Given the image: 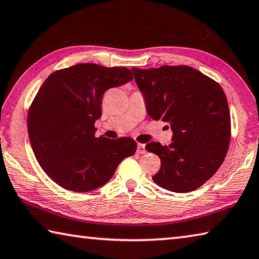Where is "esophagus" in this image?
Wrapping results in <instances>:
<instances>
[{"instance_id": "esophagus-1", "label": "esophagus", "mask_w": 259, "mask_h": 259, "mask_svg": "<svg viewBox=\"0 0 259 259\" xmlns=\"http://www.w3.org/2000/svg\"><path fill=\"white\" fill-rule=\"evenodd\" d=\"M137 153L138 154H145L146 149H145V145L144 144H138L137 146Z\"/></svg>"}]
</instances>
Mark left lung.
I'll return each mask as SVG.
<instances>
[{
    "instance_id": "obj_1",
    "label": "left lung",
    "mask_w": 259,
    "mask_h": 259,
    "mask_svg": "<svg viewBox=\"0 0 259 259\" xmlns=\"http://www.w3.org/2000/svg\"><path fill=\"white\" fill-rule=\"evenodd\" d=\"M133 72L148 115L168 122L173 133L168 146L146 145L161 158L154 182L175 192L197 189L215 175L228 153L231 120L222 87L188 65L133 68Z\"/></svg>"
}]
</instances>
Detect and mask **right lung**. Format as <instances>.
I'll list each match as a JSON object with an SVG mask.
<instances>
[{
  "label": "right lung",
  "instance_id": "obj_1",
  "mask_svg": "<svg viewBox=\"0 0 259 259\" xmlns=\"http://www.w3.org/2000/svg\"><path fill=\"white\" fill-rule=\"evenodd\" d=\"M133 80L126 68L80 63L44 81L29 109L28 135L39 165L65 189L86 192L104 186L122 159L137 149L133 138L95 137L107 89Z\"/></svg>",
  "mask_w": 259,
  "mask_h": 259
}]
</instances>
